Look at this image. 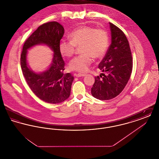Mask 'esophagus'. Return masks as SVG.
<instances>
[{
    "instance_id": "1",
    "label": "esophagus",
    "mask_w": 159,
    "mask_h": 159,
    "mask_svg": "<svg viewBox=\"0 0 159 159\" xmlns=\"http://www.w3.org/2000/svg\"><path fill=\"white\" fill-rule=\"evenodd\" d=\"M75 76L77 77H84L86 76L85 74H81V73H78V74H75Z\"/></svg>"
}]
</instances>
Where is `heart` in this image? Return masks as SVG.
<instances>
[{
	"label": "heart",
	"mask_w": 159,
	"mask_h": 159,
	"mask_svg": "<svg viewBox=\"0 0 159 159\" xmlns=\"http://www.w3.org/2000/svg\"><path fill=\"white\" fill-rule=\"evenodd\" d=\"M70 40H62L59 51L64 57H71L76 47H80V55L70 61L68 66L71 70L86 72L93 62L92 57L101 58L106 54L108 46V35L104 29H96L90 26H83L72 31L68 35Z\"/></svg>",
	"instance_id": "obj_1"
}]
</instances>
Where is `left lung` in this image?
Here are the masks:
<instances>
[{
  "mask_svg": "<svg viewBox=\"0 0 159 159\" xmlns=\"http://www.w3.org/2000/svg\"><path fill=\"white\" fill-rule=\"evenodd\" d=\"M111 43L98 68L104 73L95 77L91 88L92 96L109 100L119 95L128 83L132 70V57L125 33L110 23Z\"/></svg>",
  "mask_w": 159,
  "mask_h": 159,
  "instance_id": "obj_1",
  "label": "left lung"
}]
</instances>
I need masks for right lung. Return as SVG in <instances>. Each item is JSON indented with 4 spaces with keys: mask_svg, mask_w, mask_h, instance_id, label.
I'll return each mask as SVG.
<instances>
[{
    "mask_svg": "<svg viewBox=\"0 0 159 159\" xmlns=\"http://www.w3.org/2000/svg\"><path fill=\"white\" fill-rule=\"evenodd\" d=\"M64 34L60 23L51 21L40 25L25 42L21 55V67L23 75L31 90L39 98L50 104L60 103L70 95L74 77L64 74L65 62L59 51V43ZM44 44L54 52L50 67L45 72L37 74L28 67L26 62L27 50L37 44Z\"/></svg>",
    "mask_w": 159,
    "mask_h": 159,
    "instance_id": "add662e5",
    "label": "right lung"
}]
</instances>
